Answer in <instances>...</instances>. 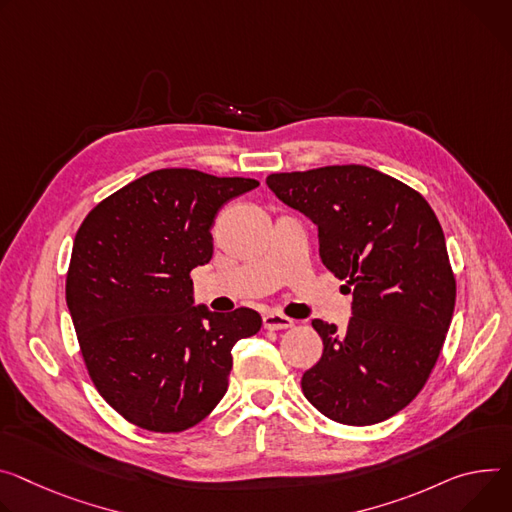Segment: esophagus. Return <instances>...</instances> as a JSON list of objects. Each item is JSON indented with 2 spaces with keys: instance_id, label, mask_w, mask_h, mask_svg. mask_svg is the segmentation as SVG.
<instances>
[{
  "instance_id": "34e87169",
  "label": "esophagus",
  "mask_w": 512,
  "mask_h": 512,
  "mask_svg": "<svg viewBox=\"0 0 512 512\" xmlns=\"http://www.w3.org/2000/svg\"><path fill=\"white\" fill-rule=\"evenodd\" d=\"M263 327L269 331H282V329H290L294 327V320L280 314V312H267L263 316Z\"/></svg>"
}]
</instances>
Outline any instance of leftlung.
Returning <instances> with one entry per match:
<instances>
[{
    "label": "left lung",
    "instance_id": "left-lung-1",
    "mask_svg": "<svg viewBox=\"0 0 512 512\" xmlns=\"http://www.w3.org/2000/svg\"><path fill=\"white\" fill-rule=\"evenodd\" d=\"M267 185L318 226L322 263L353 292L345 333L312 320L324 349L302 392L341 425L382 423L423 390L449 331L455 275L443 228L410 185L365 165L271 173Z\"/></svg>",
    "mask_w": 512,
    "mask_h": 512
}]
</instances>
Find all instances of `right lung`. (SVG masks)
Here are the masks:
<instances>
[{
	"label": "right lung",
	"mask_w": 512,
	"mask_h": 512,
	"mask_svg": "<svg viewBox=\"0 0 512 512\" xmlns=\"http://www.w3.org/2000/svg\"><path fill=\"white\" fill-rule=\"evenodd\" d=\"M257 179L196 169L138 177L81 222L67 271V306L87 374L128 423L179 433L228 388L230 349L261 329L251 308L194 306L192 269L212 259V224Z\"/></svg>",
	"instance_id": "add662e5"
}]
</instances>
